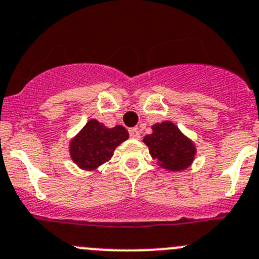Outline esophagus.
<instances>
[{
  "label": "esophagus",
  "mask_w": 259,
  "mask_h": 259,
  "mask_svg": "<svg viewBox=\"0 0 259 259\" xmlns=\"http://www.w3.org/2000/svg\"><path fill=\"white\" fill-rule=\"evenodd\" d=\"M129 135L133 138V139H138V138H140L139 130H138L137 127H132V129L129 130Z\"/></svg>",
  "instance_id": "1"
}]
</instances>
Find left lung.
<instances>
[{"instance_id":"8db88e82","label":"left lung","mask_w":259,"mask_h":259,"mask_svg":"<svg viewBox=\"0 0 259 259\" xmlns=\"http://www.w3.org/2000/svg\"><path fill=\"white\" fill-rule=\"evenodd\" d=\"M153 133L143 142L149 148V153L162 167L169 170L187 168L195 157V145L170 121L153 125Z\"/></svg>"}]
</instances>
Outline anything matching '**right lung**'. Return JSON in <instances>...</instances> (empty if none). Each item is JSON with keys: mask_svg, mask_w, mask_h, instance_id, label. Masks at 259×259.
I'll return each mask as SVG.
<instances>
[{"mask_svg": "<svg viewBox=\"0 0 259 259\" xmlns=\"http://www.w3.org/2000/svg\"><path fill=\"white\" fill-rule=\"evenodd\" d=\"M129 138L124 126L112 129L97 120H90L69 145L73 162L82 169H95L112 157L115 148Z\"/></svg>", "mask_w": 259, "mask_h": 259, "instance_id": "obj_1", "label": "right lung"}]
</instances>
